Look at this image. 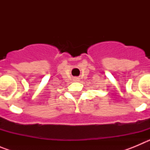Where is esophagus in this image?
<instances>
[{"label": "esophagus", "mask_w": 150, "mask_h": 150, "mask_svg": "<svg viewBox=\"0 0 150 150\" xmlns=\"http://www.w3.org/2000/svg\"><path fill=\"white\" fill-rule=\"evenodd\" d=\"M79 79L78 77H75V78H74V81H79Z\"/></svg>", "instance_id": "1"}]
</instances>
